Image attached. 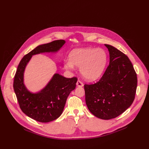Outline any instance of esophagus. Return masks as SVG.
<instances>
[{"label":"esophagus","mask_w":149,"mask_h":149,"mask_svg":"<svg viewBox=\"0 0 149 149\" xmlns=\"http://www.w3.org/2000/svg\"><path fill=\"white\" fill-rule=\"evenodd\" d=\"M77 86L78 87H83L84 86V84L80 80H78V81L77 82Z\"/></svg>","instance_id":"1"}]
</instances>
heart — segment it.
<instances>
[{"mask_svg":"<svg viewBox=\"0 0 149 149\" xmlns=\"http://www.w3.org/2000/svg\"><path fill=\"white\" fill-rule=\"evenodd\" d=\"M70 61L65 62V68L72 70L74 66L79 67L82 77L88 81H94L102 74L107 62V54L102 49L93 48L72 50Z\"/></svg>","mask_w":149,"mask_h":149,"instance_id":"1","label":"heart"}]
</instances>
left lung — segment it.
<instances>
[{"instance_id":"left-lung-1","label":"left lung","mask_w":149,"mask_h":149,"mask_svg":"<svg viewBox=\"0 0 149 149\" xmlns=\"http://www.w3.org/2000/svg\"><path fill=\"white\" fill-rule=\"evenodd\" d=\"M110 54V63L99 81L84 85L86 102L95 117L110 120L124 113L132 104L137 78L132 63L122 52L105 44Z\"/></svg>"}]
</instances>
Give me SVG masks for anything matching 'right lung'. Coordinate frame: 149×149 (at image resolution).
Returning <instances> with one entry per match:
<instances>
[{"mask_svg":"<svg viewBox=\"0 0 149 149\" xmlns=\"http://www.w3.org/2000/svg\"><path fill=\"white\" fill-rule=\"evenodd\" d=\"M65 43L64 40H56L40 45L25 55L17 67L13 88L20 108L27 116L37 121L48 123L61 115L68 95L75 88L77 78H67L59 74H55L43 89L33 93L24 84L25 68L33 55L57 52Z\"/></svg>","mask_w":149,"mask_h":149,"instance_id":"add662e5","label":"right lung"}]
</instances>
